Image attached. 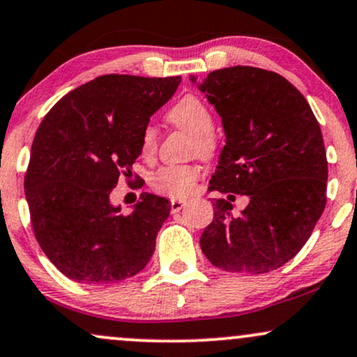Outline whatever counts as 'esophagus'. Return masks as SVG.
<instances>
[{"label": "esophagus", "mask_w": 357, "mask_h": 357, "mask_svg": "<svg viewBox=\"0 0 357 357\" xmlns=\"http://www.w3.org/2000/svg\"><path fill=\"white\" fill-rule=\"evenodd\" d=\"M184 204H186L184 199H171V211H173V213L179 211L184 206Z\"/></svg>", "instance_id": "esophagus-1"}]
</instances>
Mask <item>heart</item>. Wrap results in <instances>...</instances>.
<instances>
[{"mask_svg":"<svg viewBox=\"0 0 357 357\" xmlns=\"http://www.w3.org/2000/svg\"><path fill=\"white\" fill-rule=\"evenodd\" d=\"M167 121L179 129L191 132V153L211 158L218 149V139L213 130V114L210 107L196 96H184L167 110ZM158 149V132L153 126H146L141 134V154L153 158ZM202 176L198 165H171L154 173L151 184L155 191L173 198H186L195 191Z\"/></svg>","mask_w":357,"mask_h":357,"instance_id":"1","label":"heart"}]
</instances>
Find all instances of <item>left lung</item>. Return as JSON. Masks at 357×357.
I'll return each instance as SVG.
<instances>
[{
	"instance_id": "8db88e82",
	"label": "left lung",
	"mask_w": 357,
	"mask_h": 357,
	"mask_svg": "<svg viewBox=\"0 0 357 357\" xmlns=\"http://www.w3.org/2000/svg\"><path fill=\"white\" fill-rule=\"evenodd\" d=\"M199 90L227 134L210 191L250 199L240 215H232L227 199H216L199 245L221 270L272 272L301 252L326 208L321 127L305 97L275 72L221 68L208 73Z\"/></svg>"
}]
</instances>
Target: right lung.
I'll return each instance as SVG.
<instances>
[{
    "label": "right lung",
    "mask_w": 357,
    "mask_h": 357,
    "mask_svg": "<svg viewBox=\"0 0 357 357\" xmlns=\"http://www.w3.org/2000/svg\"><path fill=\"white\" fill-rule=\"evenodd\" d=\"M181 77H97L61 97L31 144L24 195L43 253L65 277L114 284L151 260L169 202L142 192L130 215L109 202L119 176L130 178L149 117Z\"/></svg>",
    "instance_id": "1"
}]
</instances>
